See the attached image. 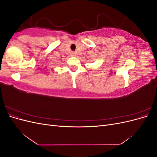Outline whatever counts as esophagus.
<instances>
[{"instance_id": "34e87169", "label": "esophagus", "mask_w": 157, "mask_h": 157, "mask_svg": "<svg viewBox=\"0 0 157 157\" xmlns=\"http://www.w3.org/2000/svg\"><path fill=\"white\" fill-rule=\"evenodd\" d=\"M71 55H72L73 56H76V53H75V52H71Z\"/></svg>"}]
</instances>
